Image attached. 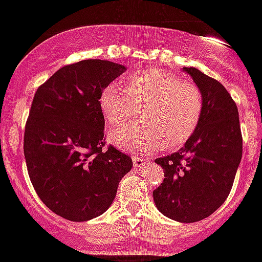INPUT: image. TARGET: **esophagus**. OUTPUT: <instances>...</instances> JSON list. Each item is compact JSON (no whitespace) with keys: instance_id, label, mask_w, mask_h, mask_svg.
I'll return each instance as SVG.
<instances>
[{"instance_id":"34e87169","label":"esophagus","mask_w":262,"mask_h":262,"mask_svg":"<svg viewBox=\"0 0 262 262\" xmlns=\"http://www.w3.org/2000/svg\"><path fill=\"white\" fill-rule=\"evenodd\" d=\"M133 162L135 167H143V165H146L149 160L146 158H142V156H134Z\"/></svg>"}]
</instances>
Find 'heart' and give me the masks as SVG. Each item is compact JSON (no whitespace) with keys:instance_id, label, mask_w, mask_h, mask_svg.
<instances>
[{"instance_id":"obj_1","label":"heart","mask_w":262,"mask_h":262,"mask_svg":"<svg viewBox=\"0 0 262 262\" xmlns=\"http://www.w3.org/2000/svg\"><path fill=\"white\" fill-rule=\"evenodd\" d=\"M108 127L122 126L140 108L139 124L123 127L110 136L120 149L139 152L164 144L184 146L196 133L204 113V98L195 83L173 73L144 69L126 78V90L108 83L99 95Z\"/></svg>"}]
</instances>
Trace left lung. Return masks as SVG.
<instances>
[{
	"instance_id": "8db88e82",
	"label": "left lung",
	"mask_w": 262,
	"mask_h": 262,
	"mask_svg": "<svg viewBox=\"0 0 262 262\" xmlns=\"http://www.w3.org/2000/svg\"><path fill=\"white\" fill-rule=\"evenodd\" d=\"M204 98V113L196 133L182 149L155 162L164 180L152 192L156 208L180 223L208 217L223 205L243 156L238 110L219 80L195 67H183Z\"/></svg>"
}]
</instances>
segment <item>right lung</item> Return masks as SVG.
<instances>
[{
	"label": "right lung",
	"instance_id": "right-lung-1",
	"mask_svg": "<svg viewBox=\"0 0 262 262\" xmlns=\"http://www.w3.org/2000/svg\"><path fill=\"white\" fill-rule=\"evenodd\" d=\"M126 71L122 64L84 59L66 64L38 87L24 135L30 182L46 207L70 221L107 211L133 160L106 146L99 95Z\"/></svg>",
	"mask_w": 262,
	"mask_h": 262
}]
</instances>
